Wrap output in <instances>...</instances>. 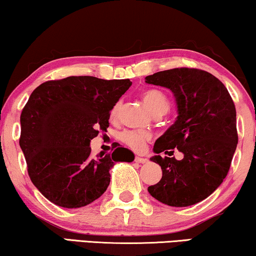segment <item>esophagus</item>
I'll use <instances>...</instances> for the list:
<instances>
[{
	"label": "esophagus",
	"mask_w": 256,
	"mask_h": 256,
	"mask_svg": "<svg viewBox=\"0 0 256 256\" xmlns=\"http://www.w3.org/2000/svg\"><path fill=\"white\" fill-rule=\"evenodd\" d=\"M134 161H136V162H138V164H147V162H148V160H147L146 158H140V156H136Z\"/></svg>",
	"instance_id": "esophagus-1"
}]
</instances>
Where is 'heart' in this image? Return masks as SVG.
<instances>
[{
	"label": "heart",
	"mask_w": 256,
	"mask_h": 256,
	"mask_svg": "<svg viewBox=\"0 0 256 256\" xmlns=\"http://www.w3.org/2000/svg\"><path fill=\"white\" fill-rule=\"evenodd\" d=\"M142 100L148 108V110L152 112L154 116H161V114H166L169 109V102L167 96L159 90V89H150L142 92ZM122 103L117 102L111 109L110 116L111 118H116L118 114V111L120 109ZM150 138V134L148 132L145 131H131V130H126L123 131L120 134V139L124 144H126L128 147H131L134 150H142L145 147L146 142H148Z\"/></svg>",
	"instance_id": "b5f03b06"
}]
</instances>
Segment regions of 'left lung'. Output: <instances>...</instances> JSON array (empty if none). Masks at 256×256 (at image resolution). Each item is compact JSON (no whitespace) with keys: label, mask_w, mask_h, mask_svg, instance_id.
Wrapping results in <instances>:
<instances>
[{"label":"left lung","mask_w":256,"mask_h":256,"mask_svg":"<svg viewBox=\"0 0 256 256\" xmlns=\"http://www.w3.org/2000/svg\"><path fill=\"white\" fill-rule=\"evenodd\" d=\"M148 84L168 88L178 117L154 144L150 161L162 178L148 186L150 196L169 206L183 208L206 198L228 175L238 144L234 103L222 81L196 68H174L145 78ZM178 148L182 160L161 158ZM174 150H169V153Z\"/></svg>","instance_id":"left-lung-1"}]
</instances>
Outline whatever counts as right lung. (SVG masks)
Listing matches in <instances>:
<instances>
[{
    "label": "right lung",
    "instance_id": "1",
    "mask_svg": "<svg viewBox=\"0 0 256 256\" xmlns=\"http://www.w3.org/2000/svg\"><path fill=\"white\" fill-rule=\"evenodd\" d=\"M131 84L128 78L70 76L32 92L20 114V146L32 183L50 202L86 206L106 192L114 164L134 160L124 147L90 154L92 139L106 131L111 109Z\"/></svg>",
    "mask_w": 256,
    "mask_h": 256
}]
</instances>
